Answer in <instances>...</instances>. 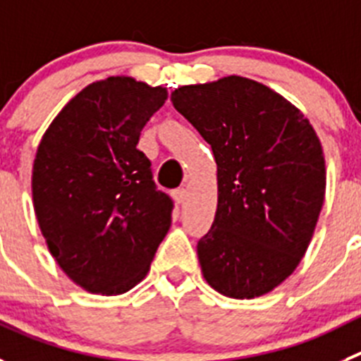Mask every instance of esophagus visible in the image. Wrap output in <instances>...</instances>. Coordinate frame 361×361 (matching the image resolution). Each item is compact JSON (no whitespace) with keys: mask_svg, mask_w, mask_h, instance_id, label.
<instances>
[{"mask_svg":"<svg viewBox=\"0 0 361 361\" xmlns=\"http://www.w3.org/2000/svg\"><path fill=\"white\" fill-rule=\"evenodd\" d=\"M173 197H174V201H176L178 204H183L185 201H187V197H188L187 188H176V190L173 192Z\"/></svg>","mask_w":361,"mask_h":361,"instance_id":"obj_1","label":"esophagus"}]
</instances>
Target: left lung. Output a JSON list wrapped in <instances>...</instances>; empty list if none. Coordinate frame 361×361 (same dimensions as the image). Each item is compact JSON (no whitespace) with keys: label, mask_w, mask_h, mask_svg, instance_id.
Wrapping results in <instances>:
<instances>
[{"label":"left lung","mask_w":361,"mask_h":361,"mask_svg":"<svg viewBox=\"0 0 361 361\" xmlns=\"http://www.w3.org/2000/svg\"><path fill=\"white\" fill-rule=\"evenodd\" d=\"M171 101L217 164V212L197 242L204 279L226 298L269 294L305 257L324 203L317 133L290 101L235 74L178 87Z\"/></svg>","instance_id":"obj_1"}]
</instances>
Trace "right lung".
<instances>
[{
    "mask_svg": "<svg viewBox=\"0 0 361 361\" xmlns=\"http://www.w3.org/2000/svg\"><path fill=\"white\" fill-rule=\"evenodd\" d=\"M165 87L110 76L80 90L37 147L32 196L49 252L83 290L124 294L146 278L171 228L173 201L157 190L140 131Z\"/></svg>",
    "mask_w": 361,
    "mask_h": 361,
    "instance_id": "add662e5",
    "label": "right lung"
}]
</instances>
